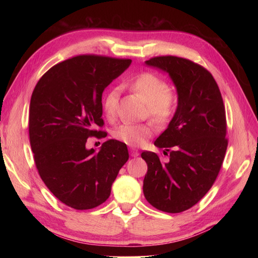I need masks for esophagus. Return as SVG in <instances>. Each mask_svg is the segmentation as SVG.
I'll return each mask as SVG.
<instances>
[{
    "instance_id": "obj_1",
    "label": "esophagus",
    "mask_w": 258,
    "mask_h": 258,
    "mask_svg": "<svg viewBox=\"0 0 258 258\" xmlns=\"http://www.w3.org/2000/svg\"><path fill=\"white\" fill-rule=\"evenodd\" d=\"M130 151H131V155L132 156H139V150L138 149H135V147H131L130 149Z\"/></svg>"
}]
</instances>
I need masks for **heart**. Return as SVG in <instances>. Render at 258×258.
Returning <instances> with one entry per match:
<instances>
[{
    "mask_svg": "<svg viewBox=\"0 0 258 258\" xmlns=\"http://www.w3.org/2000/svg\"><path fill=\"white\" fill-rule=\"evenodd\" d=\"M130 90L140 96L147 105V114L156 124H166L173 117L176 108V95L169 89L166 81L151 72H144L128 81ZM119 98V90L112 86L105 92L102 107L107 117L114 116ZM153 128L150 124L125 123L113 131L115 140L131 146L143 144L151 136Z\"/></svg>",
    "mask_w": 258,
    "mask_h": 258,
    "instance_id": "b5f03b06",
    "label": "heart"
}]
</instances>
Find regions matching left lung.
<instances>
[{
  "instance_id": "8db88e82",
  "label": "left lung",
  "mask_w": 258,
  "mask_h": 258,
  "mask_svg": "<svg viewBox=\"0 0 258 258\" xmlns=\"http://www.w3.org/2000/svg\"><path fill=\"white\" fill-rule=\"evenodd\" d=\"M147 67L168 74L177 92V107L154 145L168 161L143 152L146 201L157 210L180 213L199 203L215 182L227 149L225 106L217 83L201 65L177 56H158Z\"/></svg>"
}]
</instances>
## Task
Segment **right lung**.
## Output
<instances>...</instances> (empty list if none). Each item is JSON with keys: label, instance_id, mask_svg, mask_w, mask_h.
Masks as SVG:
<instances>
[{"label": "right lung", "instance_id": "right-lung-1", "mask_svg": "<svg viewBox=\"0 0 258 258\" xmlns=\"http://www.w3.org/2000/svg\"><path fill=\"white\" fill-rule=\"evenodd\" d=\"M132 59L80 55L54 65L37 82L29 114L35 165L53 195L75 210H91L111 195L128 160L125 143L108 140L87 149L90 136L104 138L102 94Z\"/></svg>", "mask_w": 258, "mask_h": 258}]
</instances>
